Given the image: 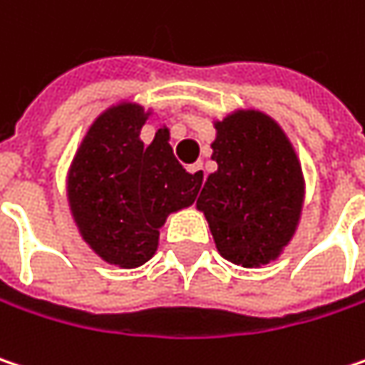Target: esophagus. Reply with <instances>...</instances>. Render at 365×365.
<instances>
[{
	"mask_svg": "<svg viewBox=\"0 0 365 365\" xmlns=\"http://www.w3.org/2000/svg\"><path fill=\"white\" fill-rule=\"evenodd\" d=\"M187 171H190L192 175H196V180H198V182H204V180H206L202 163H194V165H190V167H187Z\"/></svg>",
	"mask_w": 365,
	"mask_h": 365,
	"instance_id": "obj_1",
	"label": "esophagus"
}]
</instances>
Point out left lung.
Masks as SVG:
<instances>
[{
    "mask_svg": "<svg viewBox=\"0 0 365 365\" xmlns=\"http://www.w3.org/2000/svg\"><path fill=\"white\" fill-rule=\"evenodd\" d=\"M212 161L196 200L219 254L246 268L279 258L297 229L304 175L297 155L274 119L247 109L215 123Z\"/></svg>",
    "mask_w": 365,
    "mask_h": 365,
    "instance_id": "1",
    "label": "left lung"
}]
</instances>
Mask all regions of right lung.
<instances>
[{
	"label": "right lung",
	"mask_w": 365,
	"mask_h": 365,
	"mask_svg": "<svg viewBox=\"0 0 365 365\" xmlns=\"http://www.w3.org/2000/svg\"><path fill=\"white\" fill-rule=\"evenodd\" d=\"M150 111L119 103L101 113L68 173V200L82 240L119 268L148 262L165 219L196 200L202 182L173 157L169 130L144 146L140 130Z\"/></svg>",
	"instance_id": "1"
}]
</instances>
